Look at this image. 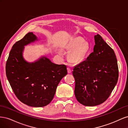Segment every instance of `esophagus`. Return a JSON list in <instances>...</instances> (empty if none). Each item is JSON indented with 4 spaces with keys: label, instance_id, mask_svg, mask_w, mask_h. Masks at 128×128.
<instances>
[{
    "label": "esophagus",
    "instance_id": "1",
    "mask_svg": "<svg viewBox=\"0 0 128 128\" xmlns=\"http://www.w3.org/2000/svg\"><path fill=\"white\" fill-rule=\"evenodd\" d=\"M67 72H68V73H69V74H70V73L72 72V70H71L70 68H69V67L67 68Z\"/></svg>",
    "mask_w": 128,
    "mask_h": 128
}]
</instances>
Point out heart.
<instances>
[{
  "mask_svg": "<svg viewBox=\"0 0 128 128\" xmlns=\"http://www.w3.org/2000/svg\"><path fill=\"white\" fill-rule=\"evenodd\" d=\"M80 42L81 40H78L76 44H80ZM87 51L88 47L86 44L83 43L79 44L71 53L70 58L72 60L77 62L82 60L84 56H86Z\"/></svg>",
  "mask_w": 128,
  "mask_h": 128,
  "instance_id": "obj_1",
  "label": "heart"
}]
</instances>
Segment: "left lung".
Instances as JSON below:
<instances>
[{
  "label": "left lung",
  "mask_w": 128,
  "mask_h": 128,
  "mask_svg": "<svg viewBox=\"0 0 128 128\" xmlns=\"http://www.w3.org/2000/svg\"><path fill=\"white\" fill-rule=\"evenodd\" d=\"M94 52L74 67L75 95L77 101L94 106L109 97L118 78V61L114 50L97 34L94 36Z\"/></svg>",
  "instance_id": "obj_1"
}]
</instances>
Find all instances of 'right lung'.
I'll return each mask as SVG.
<instances>
[{
    "label": "right lung",
    "instance_id": "obj_1",
    "mask_svg": "<svg viewBox=\"0 0 128 128\" xmlns=\"http://www.w3.org/2000/svg\"><path fill=\"white\" fill-rule=\"evenodd\" d=\"M29 32L13 45L6 64V74L16 97L26 105H48L53 99L61 80L67 74L66 66L55 64L46 56L29 63L23 58L24 46L37 40Z\"/></svg>",
    "mask_w": 128,
    "mask_h": 128
}]
</instances>
